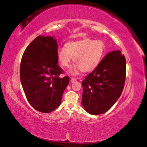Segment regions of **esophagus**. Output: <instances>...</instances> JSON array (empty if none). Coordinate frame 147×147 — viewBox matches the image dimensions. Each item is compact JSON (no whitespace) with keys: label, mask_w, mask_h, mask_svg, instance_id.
Here are the masks:
<instances>
[{"label":"esophagus","mask_w":147,"mask_h":147,"mask_svg":"<svg viewBox=\"0 0 147 147\" xmlns=\"http://www.w3.org/2000/svg\"><path fill=\"white\" fill-rule=\"evenodd\" d=\"M77 81V78H71V80H70V82H72V83H74V82H75Z\"/></svg>","instance_id":"obj_1"}]
</instances>
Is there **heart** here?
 <instances>
[{
    "instance_id": "heart-1",
    "label": "heart",
    "mask_w": 147,
    "mask_h": 147,
    "mask_svg": "<svg viewBox=\"0 0 147 147\" xmlns=\"http://www.w3.org/2000/svg\"><path fill=\"white\" fill-rule=\"evenodd\" d=\"M104 53L103 42L86 38L67 43L65 48L57 51V58L62 67H67L73 57L76 64L70 69L69 73L76 75L79 71L90 72L94 70L100 64Z\"/></svg>"
}]
</instances>
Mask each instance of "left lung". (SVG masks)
I'll list each match as a JSON object with an SVG mask.
<instances>
[{"instance_id":"obj_1","label":"left lung","mask_w":147,"mask_h":147,"mask_svg":"<svg viewBox=\"0 0 147 147\" xmlns=\"http://www.w3.org/2000/svg\"><path fill=\"white\" fill-rule=\"evenodd\" d=\"M126 74V59L121 51L107 54L82 82V104L86 112L92 115L107 112L121 94Z\"/></svg>"}]
</instances>
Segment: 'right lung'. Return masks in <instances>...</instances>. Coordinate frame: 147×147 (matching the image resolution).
Segmentation results:
<instances>
[{"label":"right lung","instance_id":"right-lung-1","mask_svg":"<svg viewBox=\"0 0 147 147\" xmlns=\"http://www.w3.org/2000/svg\"><path fill=\"white\" fill-rule=\"evenodd\" d=\"M57 44L51 36H38L25 50L20 64V78L30 105L42 113L58 107L69 83L60 78L63 70L57 65Z\"/></svg>","mask_w":147,"mask_h":147}]
</instances>
